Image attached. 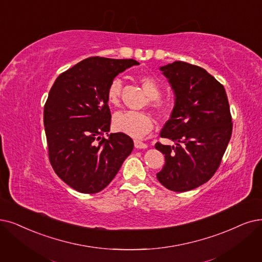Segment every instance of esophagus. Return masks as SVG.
Returning <instances> with one entry per match:
<instances>
[{
  "instance_id": "obj_1",
  "label": "esophagus",
  "mask_w": 262,
  "mask_h": 262,
  "mask_svg": "<svg viewBox=\"0 0 262 262\" xmlns=\"http://www.w3.org/2000/svg\"><path fill=\"white\" fill-rule=\"evenodd\" d=\"M134 146H135V148H138V149L147 148V144L140 141V140H134Z\"/></svg>"
}]
</instances>
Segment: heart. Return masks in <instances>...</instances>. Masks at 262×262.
Masks as SVG:
<instances>
[{
	"label": "heart",
	"mask_w": 262,
	"mask_h": 262,
	"mask_svg": "<svg viewBox=\"0 0 262 262\" xmlns=\"http://www.w3.org/2000/svg\"><path fill=\"white\" fill-rule=\"evenodd\" d=\"M142 88L150 99V105L159 116H167L171 112V106L166 102L160 100L161 86L155 78L142 75L139 77ZM122 82L119 78H114L107 87L106 99L111 105L117 106L120 102ZM114 129L129 135L132 138H143L154 128V121L148 114L133 111L118 112L113 117Z\"/></svg>",
	"instance_id": "b5f03b06"
}]
</instances>
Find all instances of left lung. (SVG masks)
<instances>
[{
	"instance_id": "obj_1",
	"label": "left lung",
	"mask_w": 262,
	"mask_h": 262,
	"mask_svg": "<svg viewBox=\"0 0 262 262\" xmlns=\"http://www.w3.org/2000/svg\"><path fill=\"white\" fill-rule=\"evenodd\" d=\"M175 93L171 118L160 137L175 145L156 143L165 164L157 179L169 190H192L212 179L232 133L226 90L215 77L187 62L160 68Z\"/></svg>"
}]
</instances>
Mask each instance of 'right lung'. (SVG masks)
<instances>
[{
    "mask_svg": "<svg viewBox=\"0 0 262 262\" xmlns=\"http://www.w3.org/2000/svg\"><path fill=\"white\" fill-rule=\"evenodd\" d=\"M140 64L133 59L91 57L61 73L44 106L48 157L56 174L81 193L103 190L133 149L129 135L111 133L110 82Z\"/></svg>",
    "mask_w": 262,
    "mask_h": 262,
    "instance_id": "obj_1",
    "label": "right lung"
}]
</instances>
